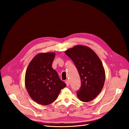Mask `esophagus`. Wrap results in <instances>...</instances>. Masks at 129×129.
Listing matches in <instances>:
<instances>
[{
  "instance_id": "34e87169",
  "label": "esophagus",
  "mask_w": 129,
  "mask_h": 129,
  "mask_svg": "<svg viewBox=\"0 0 129 129\" xmlns=\"http://www.w3.org/2000/svg\"><path fill=\"white\" fill-rule=\"evenodd\" d=\"M65 82H66V84H67V86H69V81L68 80H66Z\"/></svg>"
}]
</instances>
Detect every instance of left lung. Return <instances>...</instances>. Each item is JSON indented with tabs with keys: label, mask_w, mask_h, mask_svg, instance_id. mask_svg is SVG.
Returning a JSON list of instances; mask_svg holds the SVG:
<instances>
[{
	"label": "left lung",
	"mask_w": 129,
	"mask_h": 129,
	"mask_svg": "<svg viewBox=\"0 0 129 129\" xmlns=\"http://www.w3.org/2000/svg\"><path fill=\"white\" fill-rule=\"evenodd\" d=\"M64 53L74 62L80 76L81 86L77 91L78 98L84 102H90L98 96L104 84L105 74L102 62L87 46L76 45Z\"/></svg>",
	"instance_id": "8db88e82"
}]
</instances>
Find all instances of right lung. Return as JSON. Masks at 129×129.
I'll return each mask as SVG.
<instances>
[{"instance_id": "add662e5", "label": "right lung", "mask_w": 129, "mask_h": 129, "mask_svg": "<svg viewBox=\"0 0 129 129\" xmlns=\"http://www.w3.org/2000/svg\"><path fill=\"white\" fill-rule=\"evenodd\" d=\"M55 56L54 52L37 54L29 62L25 74V86L29 95L43 105L54 102L66 86L52 67Z\"/></svg>"}]
</instances>
